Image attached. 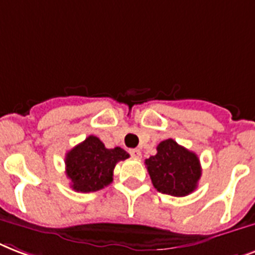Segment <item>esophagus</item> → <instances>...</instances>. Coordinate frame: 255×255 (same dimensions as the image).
<instances>
[{
	"label": "esophagus",
	"mask_w": 255,
	"mask_h": 255,
	"mask_svg": "<svg viewBox=\"0 0 255 255\" xmlns=\"http://www.w3.org/2000/svg\"><path fill=\"white\" fill-rule=\"evenodd\" d=\"M129 153L131 154V157H134V158H139V157H141V150L139 149H130Z\"/></svg>",
	"instance_id": "1"
}]
</instances>
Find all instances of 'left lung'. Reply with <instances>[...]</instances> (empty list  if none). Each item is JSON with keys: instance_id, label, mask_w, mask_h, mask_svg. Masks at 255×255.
I'll list each match as a JSON object with an SVG mask.
<instances>
[{"instance_id": "left-lung-1", "label": "left lung", "mask_w": 255, "mask_h": 255, "mask_svg": "<svg viewBox=\"0 0 255 255\" xmlns=\"http://www.w3.org/2000/svg\"><path fill=\"white\" fill-rule=\"evenodd\" d=\"M153 186L163 194L185 197L197 189L201 178L198 155L178 145L174 139H165L157 146V154L145 161Z\"/></svg>"}]
</instances>
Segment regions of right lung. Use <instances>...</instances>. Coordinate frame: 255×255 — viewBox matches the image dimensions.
Wrapping results in <instances>:
<instances>
[{"instance_id": "obj_1", "label": "right lung", "mask_w": 255, "mask_h": 255, "mask_svg": "<svg viewBox=\"0 0 255 255\" xmlns=\"http://www.w3.org/2000/svg\"><path fill=\"white\" fill-rule=\"evenodd\" d=\"M126 158H129V154L124 149H106L100 138L89 135L69 150L65 157L70 186L81 193L101 190L112 183L114 167Z\"/></svg>"}]
</instances>
